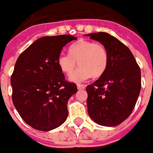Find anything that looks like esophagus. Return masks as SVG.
Segmentation results:
<instances>
[{
  "mask_svg": "<svg viewBox=\"0 0 153 153\" xmlns=\"http://www.w3.org/2000/svg\"><path fill=\"white\" fill-rule=\"evenodd\" d=\"M77 88H78V89L79 90L84 89V88H85V85H83V84H78V85H77Z\"/></svg>",
  "mask_w": 153,
  "mask_h": 153,
  "instance_id": "esophagus-1",
  "label": "esophagus"
}]
</instances>
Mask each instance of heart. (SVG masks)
Wrapping results in <instances>:
<instances>
[{
	"label": "heart",
	"instance_id": "1",
	"mask_svg": "<svg viewBox=\"0 0 153 153\" xmlns=\"http://www.w3.org/2000/svg\"><path fill=\"white\" fill-rule=\"evenodd\" d=\"M68 53H60L57 63L62 72L70 74L75 69L77 62L79 67L70 76V80L80 83L90 76L98 78L106 71L108 63V52L106 47L99 42L79 40L70 47Z\"/></svg>",
	"mask_w": 153,
	"mask_h": 153
}]
</instances>
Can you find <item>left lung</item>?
<instances>
[{
  "mask_svg": "<svg viewBox=\"0 0 153 153\" xmlns=\"http://www.w3.org/2000/svg\"><path fill=\"white\" fill-rule=\"evenodd\" d=\"M108 52L106 71L88 85V113L98 125L115 126L130 115L141 90V71L131 51L107 33L87 34Z\"/></svg>",
  "mask_w": 153,
  "mask_h": 153,
  "instance_id": "left-lung-1",
  "label": "left lung"
}]
</instances>
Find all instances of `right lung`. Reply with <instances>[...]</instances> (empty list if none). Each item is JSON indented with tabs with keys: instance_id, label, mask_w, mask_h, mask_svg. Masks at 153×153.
<instances>
[{
	"instance_id": "right-lung-1",
	"label": "right lung",
	"mask_w": 153,
	"mask_h": 153,
	"mask_svg": "<svg viewBox=\"0 0 153 153\" xmlns=\"http://www.w3.org/2000/svg\"><path fill=\"white\" fill-rule=\"evenodd\" d=\"M71 35L42 37L22 52L10 78L12 101L21 118L32 128L49 131L68 116L67 103L77 93L74 83L65 80L57 63Z\"/></svg>"
}]
</instances>
